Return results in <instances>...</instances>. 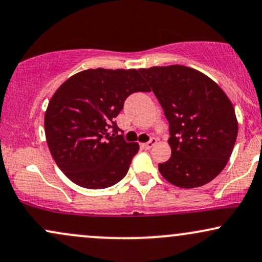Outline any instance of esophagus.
I'll list each match as a JSON object with an SVG mask.
<instances>
[{
	"instance_id": "esophagus-1",
	"label": "esophagus",
	"mask_w": 262,
	"mask_h": 262,
	"mask_svg": "<svg viewBox=\"0 0 262 262\" xmlns=\"http://www.w3.org/2000/svg\"><path fill=\"white\" fill-rule=\"evenodd\" d=\"M156 143H158V140L155 139V138H151V139H150L148 143H145V144H143V146L145 149H151V148H154V146L156 145Z\"/></svg>"
}]
</instances>
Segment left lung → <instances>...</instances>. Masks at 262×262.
I'll use <instances>...</instances> for the list:
<instances>
[{
  "label": "left lung",
  "mask_w": 262,
  "mask_h": 262,
  "mask_svg": "<svg viewBox=\"0 0 262 262\" xmlns=\"http://www.w3.org/2000/svg\"><path fill=\"white\" fill-rule=\"evenodd\" d=\"M170 124L171 158L159 164L166 181L194 188L217 177L229 160L237 135L233 104L201 71L183 65L139 69Z\"/></svg>",
  "instance_id": "obj_1"
}]
</instances>
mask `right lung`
<instances>
[{
    "label": "right lung",
    "mask_w": 262,
    "mask_h": 262,
    "mask_svg": "<svg viewBox=\"0 0 262 262\" xmlns=\"http://www.w3.org/2000/svg\"><path fill=\"white\" fill-rule=\"evenodd\" d=\"M139 91H150L139 70L102 68L80 71L56 90L45 111V137L53 159L69 180L100 189L127 175L139 144L117 135L114 118L125 98Z\"/></svg>",
    "instance_id": "obj_1"
}]
</instances>
